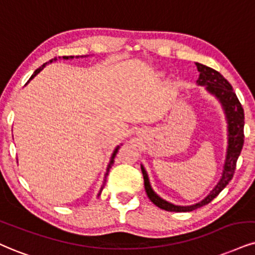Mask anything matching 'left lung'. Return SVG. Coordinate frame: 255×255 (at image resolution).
Segmentation results:
<instances>
[{
  "instance_id": "8db88e82",
  "label": "left lung",
  "mask_w": 255,
  "mask_h": 255,
  "mask_svg": "<svg viewBox=\"0 0 255 255\" xmlns=\"http://www.w3.org/2000/svg\"><path fill=\"white\" fill-rule=\"evenodd\" d=\"M196 67L200 72V77L197 79V84L206 86L207 90L210 93H213L221 102L224 106L226 117L228 121V149H227V157H226V163L224 166V174H222L221 180L214 189L212 190L208 196L201 202L194 204L189 207H181L175 206L166 201L162 200L156 193H153L149 183V178L145 169L142 166V172L144 177V187L147 197L151 200L153 204H156L158 208L164 209L166 212H193V210L200 208V207L206 206L209 202H212L218 195L225 189L226 185L231 182L233 178L235 168H237V161L240 156L241 150L244 146V125H245V115L244 109L241 103L239 102L237 94L232 89V85L225 79L224 75L220 74L218 71L213 68L204 66L202 64L196 62Z\"/></svg>"
}]
</instances>
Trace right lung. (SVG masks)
Listing matches in <instances>:
<instances>
[{
	"instance_id": "1",
	"label": "right lung",
	"mask_w": 255,
	"mask_h": 255,
	"mask_svg": "<svg viewBox=\"0 0 255 255\" xmlns=\"http://www.w3.org/2000/svg\"><path fill=\"white\" fill-rule=\"evenodd\" d=\"M62 58H64V59H71V58H73V56H62ZM59 59H60V56H59ZM55 60H56V58L52 59V60H49V61H48V64H49V62H53V61H55ZM46 65H47V62H46V64H43L42 66H41V67L37 68V70L33 73V75H31V77H30V79H33V78L35 77V75H36L37 73H39V72H40L41 70H42V68L45 67ZM30 79H29V80H30ZM117 151H118V147H117V149L115 150V152H113V155H112V157H111V161H110V164H109V166H108V172H109V170H110V168H111V166H112L113 162H115V156H116V153H117ZM108 172H106V175H108ZM104 184H105V183H104ZM103 188H104V185L102 187V190H103ZM99 194H100V193H99Z\"/></svg>"
}]
</instances>
